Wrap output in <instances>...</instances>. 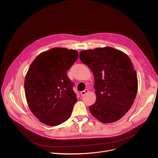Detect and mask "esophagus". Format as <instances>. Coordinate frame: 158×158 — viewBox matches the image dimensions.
Wrapping results in <instances>:
<instances>
[{"label":"esophagus","mask_w":158,"mask_h":158,"mask_svg":"<svg viewBox=\"0 0 158 158\" xmlns=\"http://www.w3.org/2000/svg\"><path fill=\"white\" fill-rule=\"evenodd\" d=\"M88 92H89V90H88V89H85L84 90L81 91V92H80V94H81V96H83L84 95H85L86 94H87Z\"/></svg>","instance_id":"obj_1"}]
</instances>
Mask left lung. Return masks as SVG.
<instances>
[{"label":"left lung","instance_id":"obj_1","mask_svg":"<svg viewBox=\"0 0 158 158\" xmlns=\"http://www.w3.org/2000/svg\"><path fill=\"white\" fill-rule=\"evenodd\" d=\"M80 59L94 77L96 101L89 106L91 114L103 123L121 118L133 105L138 90L131 59L112 47L81 51Z\"/></svg>","mask_w":158,"mask_h":158}]
</instances>
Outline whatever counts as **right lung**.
I'll return each mask as SVG.
<instances>
[{
	"label": "right lung",
	"mask_w": 158,
	"mask_h": 158,
	"mask_svg": "<svg viewBox=\"0 0 158 158\" xmlns=\"http://www.w3.org/2000/svg\"><path fill=\"white\" fill-rule=\"evenodd\" d=\"M78 57L75 50L54 48L36 57L25 78V97L42 123L55 126L70 117L77 101L67 71Z\"/></svg>",
	"instance_id": "1"
}]
</instances>
